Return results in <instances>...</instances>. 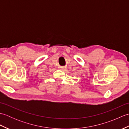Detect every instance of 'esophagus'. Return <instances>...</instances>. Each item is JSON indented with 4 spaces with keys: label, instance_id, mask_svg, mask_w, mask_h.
Instances as JSON below:
<instances>
[{
    "label": "esophagus",
    "instance_id": "esophagus-1",
    "mask_svg": "<svg viewBox=\"0 0 129 129\" xmlns=\"http://www.w3.org/2000/svg\"><path fill=\"white\" fill-rule=\"evenodd\" d=\"M61 69L63 70V69H64V68H61Z\"/></svg>",
    "mask_w": 129,
    "mask_h": 129
}]
</instances>
